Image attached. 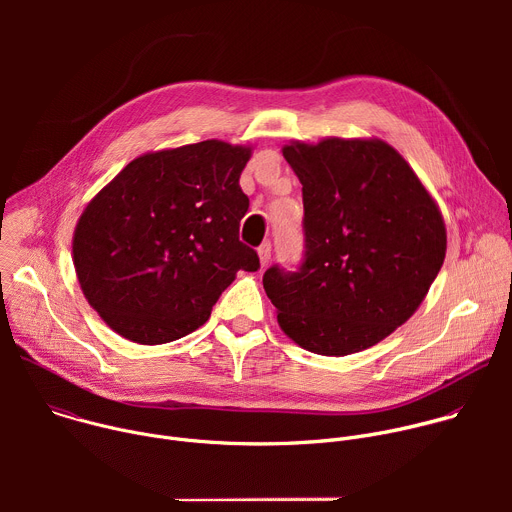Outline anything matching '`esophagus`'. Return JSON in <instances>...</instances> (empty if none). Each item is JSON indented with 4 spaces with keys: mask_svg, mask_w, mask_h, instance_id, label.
Listing matches in <instances>:
<instances>
[{
    "mask_svg": "<svg viewBox=\"0 0 512 512\" xmlns=\"http://www.w3.org/2000/svg\"><path fill=\"white\" fill-rule=\"evenodd\" d=\"M257 253H259L261 269H263V267H267V263L271 261V243H263V245L257 249Z\"/></svg>",
    "mask_w": 512,
    "mask_h": 512,
    "instance_id": "obj_1",
    "label": "esophagus"
}]
</instances>
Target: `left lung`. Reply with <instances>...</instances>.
Instances as JSON below:
<instances>
[{
    "label": "left lung",
    "instance_id": "1",
    "mask_svg": "<svg viewBox=\"0 0 512 512\" xmlns=\"http://www.w3.org/2000/svg\"><path fill=\"white\" fill-rule=\"evenodd\" d=\"M302 182L306 255L263 275L281 330L322 356L375 346L425 300L446 259L440 206L383 139L291 141Z\"/></svg>",
    "mask_w": 512,
    "mask_h": 512
}]
</instances>
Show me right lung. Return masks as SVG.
<instances>
[{"mask_svg":"<svg viewBox=\"0 0 512 512\" xmlns=\"http://www.w3.org/2000/svg\"><path fill=\"white\" fill-rule=\"evenodd\" d=\"M253 148L206 139L129 162L83 210L72 263L103 322L137 344L200 328L237 271H257L239 241Z\"/></svg>","mask_w":512,"mask_h":512,"instance_id":"right-lung-1","label":"right lung"}]
</instances>
